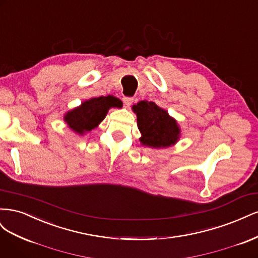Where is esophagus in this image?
Segmentation results:
<instances>
[{
    "label": "esophagus",
    "mask_w": 258,
    "mask_h": 258,
    "mask_svg": "<svg viewBox=\"0 0 258 258\" xmlns=\"http://www.w3.org/2000/svg\"><path fill=\"white\" fill-rule=\"evenodd\" d=\"M134 98L132 97H123L122 98V102H123V104L124 105H127V106H130L131 104H132V102H134Z\"/></svg>",
    "instance_id": "34e87169"
}]
</instances>
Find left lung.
Here are the masks:
<instances>
[{
    "label": "left lung",
    "instance_id": "1",
    "mask_svg": "<svg viewBox=\"0 0 258 258\" xmlns=\"http://www.w3.org/2000/svg\"><path fill=\"white\" fill-rule=\"evenodd\" d=\"M132 110L137 114L138 127L142 134L140 141L142 144L168 147L177 141L179 128L176 121L157 104L144 100L132 106Z\"/></svg>",
    "mask_w": 258,
    "mask_h": 258
}]
</instances>
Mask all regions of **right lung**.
Listing matches in <instances>:
<instances>
[{"label": "right lung", "instance_id": "1", "mask_svg": "<svg viewBox=\"0 0 258 258\" xmlns=\"http://www.w3.org/2000/svg\"><path fill=\"white\" fill-rule=\"evenodd\" d=\"M116 106L120 107L121 101L113 96L92 98L67 113L64 120L72 130L83 135L86 131L96 128L103 120L108 108Z\"/></svg>", "mask_w": 258, "mask_h": 258}]
</instances>
